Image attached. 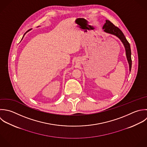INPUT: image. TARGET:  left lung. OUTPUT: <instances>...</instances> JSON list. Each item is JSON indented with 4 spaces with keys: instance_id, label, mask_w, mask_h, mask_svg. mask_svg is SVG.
Listing matches in <instances>:
<instances>
[{
    "instance_id": "8db88e82",
    "label": "left lung",
    "mask_w": 147,
    "mask_h": 147,
    "mask_svg": "<svg viewBox=\"0 0 147 147\" xmlns=\"http://www.w3.org/2000/svg\"><path fill=\"white\" fill-rule=\"evenodd\" d=\"M102 28L104 29V31L105 32L113 34L117 36L123 43L126 51V56L129 66V71L131 70L132 67V59H131V50L129 43L127 40L125 36H124L123 32L121 30L115 26L111 21L108 20H106V22L104 24Z\"/></svg>"
}]
</instances>
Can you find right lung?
I'll list each match as a JSON object with an SVG mask.
<instances>
[{
	"label": "right lung",
	"mask_w": 147,
	"mask_h": 147,
	"mask_svg": "<svg viewBox=\"0 0 147 147\" xmlns=\"http://www.w3.org/2000/svg\"><path fill=\"white\" fill-rule=\"evenodd\" d=\"M28 31H29V30H28V31H26V32H28ZM26 32H25V33H24V35H25V34H26Z\"/></svg>",
	"instance_id": "obj_1"
}]
</instances>
